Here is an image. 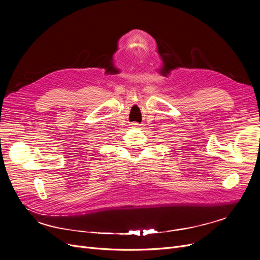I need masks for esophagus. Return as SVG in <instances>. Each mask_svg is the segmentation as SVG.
Here are the masks:
<instances>
[{
  "label": "esophagus",
  "mask_w": 260,
  "mask_h": 260,
  "mask_svg": "<svg viewBox=\"0 0 260 260\" xmlns=\"http://www.w3.org/2000/svg\"><path fill=\"white\" fill-rule=\"evenodd\" d=\"M138 125H139L138 123H132L131 127H132V128H138Z\"/></svg>",
  "instance_id": "esophagus-1"
}]
</instances>
